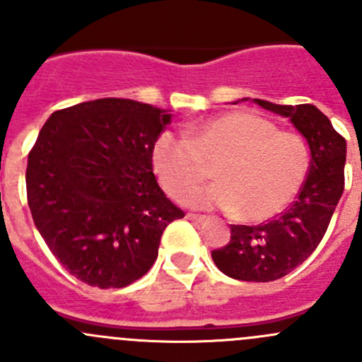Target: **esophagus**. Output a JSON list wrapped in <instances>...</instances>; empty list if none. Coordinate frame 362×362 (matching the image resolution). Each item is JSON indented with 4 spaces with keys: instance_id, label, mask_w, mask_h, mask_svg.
<instances>
[{
    "instance_id": "1",
    "label": "esophagus",
    "mask_w": 362,
    "mask_h": 362,
    "mask_svg": "<svg viewBox=\"0 0 362 362\" xmlns=\"http://www.w3.org/2000/svg\"><path fill=\"white\" fill-rule=\"evenodd\" d=\"M185 217H187L189 221H192V222H203L204 218H206V215H202V214H192V211H191V214H187V215H185Z\"/></svg>"
}]
</instances>
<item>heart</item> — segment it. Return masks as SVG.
Returning <instances> with one entry per match:
<instances>
[{"instance_id":"b5f03b06","label":"heart","mask_w":362,"mask_h":362,"mask_svg":"<svg viewBox=\"0 0 362 362\" xmlns=\"http://www.w3.org/2000/svg\"><path fill=\"white\" fill-rule=\"evenodd\" d=\"M308 144L280 131L254 112L236 110L185 129L164 131L152 147V168L164 191L184 199L210 178L218 184L198 191L189 203L236 211L242 221L262 222L286 210L310 173Z\"/></svg>"}]
</instances>
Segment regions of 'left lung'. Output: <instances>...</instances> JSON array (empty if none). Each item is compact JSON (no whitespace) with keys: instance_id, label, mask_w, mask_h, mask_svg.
<instances>
[{"instance_id":"1","label":"left lung","mask_w":362,"mask_h":362,"mask_svg":"<svg viewBox=\"0 0 362 362\" xmlns=\"http://www.w3.org/2000/svg\"><path fill=\"white\" fill-rule=\"evenodd\" d=\"M259 107L287 117L306 138L312 154L305 185L286 211L261 226H231V240L211 250L224 275L243 282H273L298 268L319 247L345 185V138L313 105H275L254 100Z\"/></svg>"}]
</instances>
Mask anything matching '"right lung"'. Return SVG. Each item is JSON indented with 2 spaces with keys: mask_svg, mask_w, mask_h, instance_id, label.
Masks as SVG:
<instances>
[{
  "mask_svg": "<svg viewBox=\"0 0 362 362\" xmlns=\"http://www.w3.org/2000/svg\"><path fill=\"white\" fill-rule=\"evenodd\" d=\"M171 113L105 98L54 112L28 156L33 221L57 261L87 286L141 279L163 231L184 211L156 180L152 147Z\"/></svg>",
  "mask_w": 362,
  "mask_h": 362,
  "instance_id": "1",
  "label": "right lung"
}]
</instances>
